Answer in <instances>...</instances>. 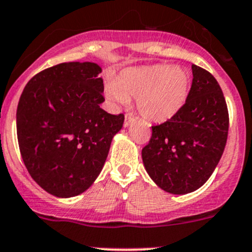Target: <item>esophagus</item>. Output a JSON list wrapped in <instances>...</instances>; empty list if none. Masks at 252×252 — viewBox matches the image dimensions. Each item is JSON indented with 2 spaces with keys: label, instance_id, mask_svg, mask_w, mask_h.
Listing matches in <instances>:
<instances>
[{
  "label": "esophagus",
  "instance_id": "34e87169",
  "mask_svg": "<svg viewBox=\"0 0 252 252\" xmlns=\"http://www.w3.org/2000/svg\"><path fill=\"white\" fill-rule=\"evenodd\" d=\"M132 120H133V116H132L131 114H126V116H125V121H124V125H125V126H128V125H129V123H131Z\"/></svg>",
  "mask_w": 252,
  "mask_h": 252
}]
</instances>
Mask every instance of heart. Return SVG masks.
<instances>
[{
  "mask_svg": "<svg viewBox=\"0 0 252 252\" xmlns=\"http://www.w3.org/2000/svg\"><path fill=\"white\" fill-rule=\"evenodd\" d=\"M190 88L191 76L186 69L174 64H154L124 69L115 84L108 87V94L120 104L137 96V109L146 120L164 123L181 110Z\"/></svg>",
  "mask_w": 252,
  "mask_h": 252,
  "instance_id": "1",
  "label": "heart"
}]
</instances>
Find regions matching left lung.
<instances>
[{"label": "left lung", "mask_w": 252, "mask_h": 252, "mask_svg": "<svg viewBox=\"0 0 252 252\" xmlns=\"http://www.w3.org/2000/svg\"><path fill=\"white\" fill-rule=\"evenodd\" d=\"M192 84L181 110L152 126L142 149L144 168L154 183L175 195L192 192L210 179L228 138L229 113L218 82L192 64Z\"/></svg>", "instance_id": "obj_1"}]
</instances>
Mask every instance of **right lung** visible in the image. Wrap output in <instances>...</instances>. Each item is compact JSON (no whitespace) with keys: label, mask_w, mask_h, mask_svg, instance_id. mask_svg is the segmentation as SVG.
I'll return each mask as SVG.
<instances>
[{"label":"right lung","mask_w":252,"mask_h":252,"mask_svg":"<svg viewBox=\"0 0 252 252\" xmlns=\"http://www.w3.org/2000/svg\"><path fill=\"white\" fill-rule=\"evenodd\" d=\"M101 68L93 62H63L36 73L17 106V138L26 168L57 197L84 192L98 178L121 129L124 114L100 108Z\"/></svg>","instance_id":"1"}]
</instances>
